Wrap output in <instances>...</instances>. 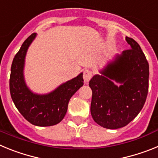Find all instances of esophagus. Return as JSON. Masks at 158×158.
Wrapping results in <instances>:
<instances>
[{
	"label": "esophagus",
	"instance_id": "1",
	"mask_svg": "<svg viewBox=\"0 0 158 158\" xmlns=\"http://www.w3.org/2000/svg\"><path fill=\"white\" fill-rule=\"evenodd\" d=\"M93 77V72L91 70H89V69H85V70H84L83 73V78L84 81L85 82L89 81L91 77Z\"/></svg>",
	"mask_w": 158,
	"mask_h": 158
}]
</instances>
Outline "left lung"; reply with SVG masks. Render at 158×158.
Wrapping results in <instances>:
<instances>
[{
  "mask_svg": "<svg viewBox=\"0 0 158 158\" xmlns=\"http://www.w3.org/2000/svg\"><path fill=\"white\" fill-rule=\"evenodd\" d=\"M126 40L131 48L117 55L100 72L102 75H95L89 81L91 115L96 123L107 129L127 126L139 115L147 97L149 63L139 43L129 37Z\"/></svg>",
  "mask_w": 158,
  "mask_h": 158,
  "instance_id": "8db88e82",
  "label": "left lung"
}]
</instances>
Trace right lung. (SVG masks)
Listing matches in <instances>:
<instances>
[{"instance_id": "1", "label": "right lung", "mask_w": 158, "mask_h": 158, "mask_svg": "<svg viewBox=\"0 0 158 158\" xmlns=\"http://www.w3.org/2000/svg\"><path fill=\"white\" fill-rule=\"evenodd\" d=\"M35 36V33L31 35L14 57L9 79L10 94L18 111L29 123L39 127L53 126L63 119L71 96L83 85V73L49 94L31 93L24 82L23 70L27 48Z\"/></svg>"}]
</instances>
